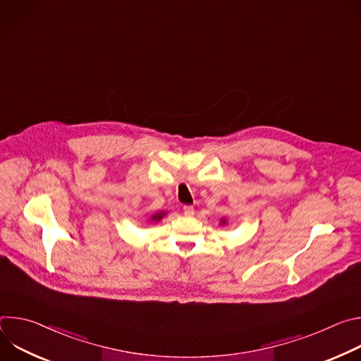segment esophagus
I'll list each match as a JSON object with an SVG mask.
<instances>
[{
    "instance_id": "esophagus-1",
    "label": "esophagus",
    "mask_w": 361,
    "mask_h": 361,
    "mask_svg": "<svg viewBox=\"0 0 361 361\" xmlns=\"http://www.w3.org/2000/svg\"><path fill=\"white\" fill-rule=\"evenodd\" d=\"M183 212H184V214L188 216V217L194 216V207H192V205H185V207L183 209Z\"/></svg>"
}]
</instances>
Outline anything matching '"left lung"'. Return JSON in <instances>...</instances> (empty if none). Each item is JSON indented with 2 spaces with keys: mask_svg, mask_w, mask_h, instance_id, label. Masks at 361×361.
I'll return each instance as SVG.
<instances>
[{
  "mask_svg": "<svg viewBox=\"0 0 361 361\" xmlns=\"http://www.w3.org/2000/svg\"><path fill=\"white\" fill-rule=\"evenodd\" d=\"M220 223L224 226V224H227V220H226V219H221V220H220Z\"/></svg>",
  "mask_w": 361,
  "mask_h": 361,
  "instance_id": "8db88e82",
  "label": "left lung"
}]
</instances>
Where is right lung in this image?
<instances>
[{
	"mask_svg": "<svg viewBox=\"0 0 361 361\" xmlns=\"http://www.w3.org/2000/svg\"><path fill=\"white\" fill-rule=\"evenodd\" d=\"M166 216H167L166 212H157V213L151 214L147 220H148V223H159V221H161Z\"/></svg>",
	"mask_w": 361,
	"mask_h": 361,
	"instance_id": "obj_1",
	"label": "right lung"
}]
</instances>
